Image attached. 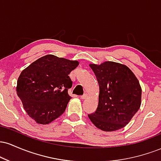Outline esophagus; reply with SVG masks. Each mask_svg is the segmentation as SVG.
Returning <instances> with one entry per match:
<instances>
[{
	"mask_svg": "<svg viewBox=\"0 0 161 161\" xmlns=\"http://www.w3.org/2000/svg\"><path fill=\"white\" fill-rule=\"evenodd\" d=\"M88 97V95H87V94H85V95H83L81 96L80 98L82 99V100H85V99H86Z\"/></svg>",
	"mask_w": 161,
	"mask_h": 161,
	"instance_id": "obj_1",
	"label": "esophagus"
}]
</instances>
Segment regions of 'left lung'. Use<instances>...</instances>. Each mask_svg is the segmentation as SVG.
I'll return each instance as SVG.
<instances>
[{"mask_svg":"<svg viewBox=\"0 0 161 161\" xmlns=\"http://www.w3.org/2000/svg\"><path fill=\"white\" fill-rule=\"evenodd\" d=\"M99 85L97 110L89 114L90 120L105 132L120 129L130 122L140 108L142 88L127 66L106 61L90 64Z\"/></svg>","mask_w":161,"mask_h":161,"instance_id":"1","label":"left lung"}]
</instances>
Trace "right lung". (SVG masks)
<instances>
[{
    "instance_id": "add662e5",
    "label": "right lung",
    "mask_w": 161,
    "mask_h": 161,
    "mask_svg": "<svg viewBox=\"0 0 161 161\" xmlns=\"http://www.w3.org/2000/svg\"><path fill=\"white\" fill-rule=\"evenodd\" d=\"M79 65L52 54L31 64L20 73L16 92L24 110L38 124L46 125L61 116L71 97L73 86L69 74Z\"/></svg>"
}]
</instances>
